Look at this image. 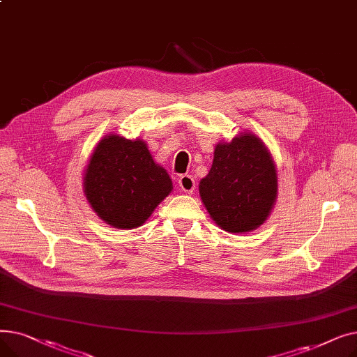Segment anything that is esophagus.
Segmentation results:
<instances>
[{
  "label": "esophagus",
  "instance_id": "34e87169",
  "mask_svg": "<svg viewBox=\"0 0 357 357\" xmlns=\"http://www.w3.org/2000/svg\"><path fill=\"white\" fill-rule=\"evenodd\" d=\"M178 183L181 186V190L186 194H192L197 188V183L191 175H181V178L178 179Z\"/></svg>",
  "mask_w": 357,
  "mask_h": 357
}]
</instances>
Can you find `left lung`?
<instances>
[{
  "label": "left lung",
  "mask_w": 357,
  "mask_h": 357,
  "mask_svg": "<svg viewBox=\"0 0 357 357\" xmlns=\"http://www.w3.org/2000/svg\"><path fill=\"white\" fill-rule=\"evenodd\" d=\"M199 195L222 230L248 233L261 226L278 195L276 167L265 143L252 133L218 143Z\"/></svg>",
  "instance_id": "obj_1"
}]
</instances>
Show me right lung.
I'll list each match as a JSON object with an SVG mask.
<instances>
[{"label": "right lung", "instance_id": "obj_1", "mask_svg": "<svg viewBox=\"0 0 357 357\" xmlns=\"http://www.w3.org/2000/svg\"><path fill=\"white\" fill-rule=\"evenodd\" d=\"M172 181L155 163L146 143L117 135L105 136L93 149L84 176V192L111 227L136 229L172 191Z\"/></svg>", "mask_w": 357, "mask_h": 357}]
</instances>
